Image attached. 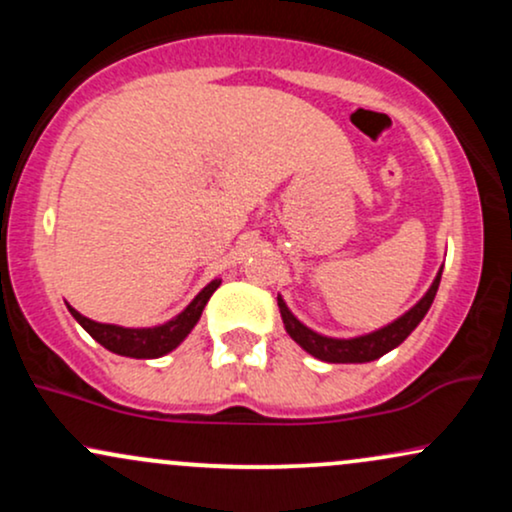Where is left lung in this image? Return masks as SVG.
I'll return each mask as SVG.
<instances>
[{
	"instance_id": "left-lung-1",
	"label": "left lung",
	"mask_w": 512,
	"mask_h": 512,
	"mask_svg": "<svg viewBox=\"0 0 512 512\" xmlns=\"http://www.w3.org/2000/svg\"><path fill=\"white\" fill-rule=\"evenodd\" d=\"M440 274H443V269H440L436 279H433L431 289L426 291V296L421 298L414 308L407 310L402 317H397L395 322H390V325L383 327V330H375L354 339L322 337V334H317L310 330V327H305L301 320H296L291 310L286 308V303L281 301V296L276 298V301H279L281 320H284L286 332H289L293 342L303 346L310 356L320 358V361H327V363H368V361H375V358L385 356L387 351H392L395 346L402 344L404 339L416 330V325L424 320L428 308H431L433 298H436Z\"/></svg>"
}]
</instances>
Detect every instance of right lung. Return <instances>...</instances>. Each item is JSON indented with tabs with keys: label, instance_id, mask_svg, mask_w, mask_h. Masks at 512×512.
Wrapping results in <instances>:
<instances>
[{
	"label": "right lung",
	"instance_id": "1",
	"mask_svg": "<svg viewBox=\"0 0 512 512\" xmlns=\"http://www.w3.org/2000/svg\"><path fill=\"white\" fill-rule=\"evenodd\" d=\"M221 286V279H214L211 284L204 286L197 293L195 301L187 305L180 315H175L173 320H168L166 325L158 327H142V330H132V327H117V325H103V322H93L76 313L72 305H67L69 313L74 315V320L79 322L84 330L96 339L98 344L105 346L108 351L129 358H158L166 356L168 351H173L187 334L192 332V327L197 325V320L202 317V310L211 293Z\"/></svg>",
	"mask_w": 512,
	"mask_h": 512
}]
</instances>
